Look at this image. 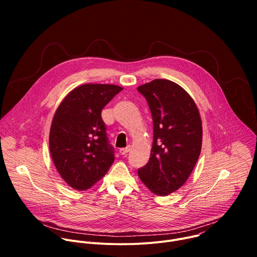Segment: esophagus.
Returning <instances> with one entry per match:
<instances>
[{"label": "esophagus", "mask_w": 257, "mask_h": 257, "mask_svg": "<svg viewBox=\"0 0 257 257\" xmlns=\"http://www.w3.org/2000/svg\"><path fill=\"white\" fill-rule=\"evenodd\" d=\"M129 151H130V148H126V149H121L119 153H120L122 156H125V155H127V154L129 153Z\"/></svg>", "instance_id": "34e87169"}]
</instances>
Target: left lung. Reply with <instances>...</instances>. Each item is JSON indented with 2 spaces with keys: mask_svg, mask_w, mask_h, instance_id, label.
<instances>
[{
  "mask_svg": "<svg viewBox=\"0 0 257 257\" xmlns=\"http://www.w3.org/2000/svg\"><path fill=\"white\" fill-rule=\"evenodd\" d=\"M137 90L146 98L154 121L151 158L138 176L153 193L166 196L184 184L197 163L200 115L192 97L173 81L155 79Z\"/></svg>",
  "mask_w": 257,
  "mask_h": 257,
  "instance_id": "8db88e82",
  "label": "left lung"
}]
</instances>
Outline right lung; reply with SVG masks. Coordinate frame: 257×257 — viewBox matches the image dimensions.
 Returning a JSON list of instances; mask_svg holds the SVG:
<instances>
[{
    "instance_id": "obj_1",
    "label": "right lung",
    "mask_w": 257,
    "mask_h": 257,
    "mask_svg": "<svg viewBox=\"0 0 257 257\" xmlns=\"http://www.w3.org/2000/svg\"><path fill=\"white\" fill-rule=\"evenodd\" d=\"M122 89L113 84H83L70 91L57 108L50 152L60 176L73 189L90 188L115 161L101 109Z\"/></svg>"
}]
</instances>
